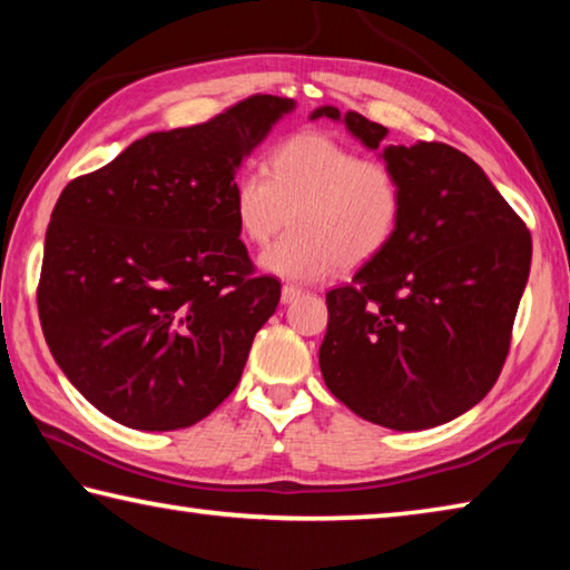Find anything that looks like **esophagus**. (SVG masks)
I'll return each instance as SVG.
<instances>
[{"label": "esophagus", "instance_id": "1", "mask_svg": "<svg viewBox=\"0 0 570 570\" xmlns=\"http://www.w3.org/2000/svg\"><path fill=\"white\" fill-rule=\"evenodd\" d=\"M298 296H302V288H298V286H292V284H284V288H282V302H284V304H292V302H296Z\"/></svg>", "mask_w": 570, "mask_h": 570}]
</instances>
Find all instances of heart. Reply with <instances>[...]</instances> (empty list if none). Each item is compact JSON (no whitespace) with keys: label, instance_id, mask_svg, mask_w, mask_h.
I'll return each mask as SVG.
<instances>
[{"label":"heart","instance_id":"obj_1","mask_svg":"<svg viewBox=\"0 0 570 570\" xmlns=\"http://www.w3.org/2000/svg\"><path fill=\"white\" fill-rule=\"evenodd\" d=\"M230 208L240 236L258 246L292 214L294 228L258 264L292 282H316L340 264L372 262L392 244L404 216V186L390 163L362 158L330 132L304 130L268 153V173H238Z\"/></svg>","mask_w":570,"mask_h":570}]
</instances>
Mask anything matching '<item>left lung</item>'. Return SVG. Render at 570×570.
Here are the masks:
<instances>
[{
    "label": "left lung",
    "instance_id": "8db88e82",
    "mask_svg": "<svg viewBox=\"0 0 570 570\" xmlns=\"http://www.w3.org/2000/svg\"><path fill=\"white\" fill-rule=\"evenodd\" d=\"M366 148L387 135L360 112L324 105ZM404 216L392 244L326 294L320 346L326 387L382 428H438L500 377L530 272V230L475 160L445 142L387 146Z\"/></svg>",
    "mask_w": 570,
    "mask_h": 570
}]
</instances>
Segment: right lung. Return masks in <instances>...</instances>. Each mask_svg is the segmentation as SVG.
Instances as JSON below:
<instances>
[{
	"label": "right lung",
	"mask_w": 570,
	"mask_h": 570,
	"mask_svg": "<svg viewBox=\"0 0 570 570\" xmlns=\"http://www.w3.org/2000/svg\"><path fill=\"white\" fill-rule=\"evenodd\" d=\"M294 100L250 95L150 132L70 180L45 236L37 308L65 377L132 430L190 428L236 390L282 284L230 208L236 170Z\"/></svg>",
	"instance_id": "right-lung-1"
}]
</instances>
